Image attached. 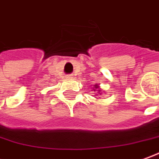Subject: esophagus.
I'll return each mask as SVG.
<instances>
[{
    "label": "esophagus",
    "mask_w": 159,
    "mask_h": 159,
    "mask_svg": "<svg viewBox=\"0 0 159 159\" xmlns=\"http://www.w3.org/2000/svg\"><path fill=\"white\" fill-rule=\"evenodd\" d=\"M67 78L68 79H72V78H73V75H71V74H69V75H67Z\"/></svg>",
    "instance_id": "1"
}]
</instances>
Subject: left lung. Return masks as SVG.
Wrapping results in <instances>:
<instances>
[{"label":"left lung","instance_id":"obj_1","mask_svg":"<svg viewBox=\"0 0 159 159\" xmlns=\"http://www.w3.org/2000/svg\"><path fill=\"white\" fill-rule=\"evenodd\" d=\"M95 87H96V88H98V86H97V85H96V86H95ZM93 90H94V91H95V89H93Z\"/></svg>","mask_w":159,"mask_h":159}]
</instances>
